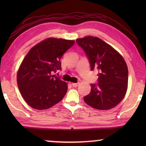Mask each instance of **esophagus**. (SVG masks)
Masks as SVG:
<instances>
[{"label": "esophagus", "instance_id": "esophagus-1", "mask_svg": "<svg viewBox=\"0 0 146 146\" xmlns=\"http://www.w3.org/2000/svg\"><path fill=\"white\" fill-rule=\"evenodd\" d=\"M78 83H72L71 84V85H72V86H73V87H76V86H78Z\"/></svg>", "mask_w": 146, "mask_h": 146}]
</instances>
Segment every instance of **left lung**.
Returning a JSON list of instances; mask_svg holds the SVG:
<instances>
[{"label":"left lung","mask_w":146,"mask_h":146,"mask_svg":"<svg viewBox=\"0 0 146 146\" xmlns=\"http://www.w3.org/2000/svg\"><path fill=\"white\" fill-rule=\"evenodd\" d=\"M84 51L91 70H97L98 84H91L84 102L95 109L108 110L115 107L124 97L128 83V69L122 55L98 37L88 36L76 40Z\"/></svg>","instance_id":"8db88e82"}]
</instances>
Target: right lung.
<instances>
[{"mask_svg": "<svg viewBox=\"0 0 146 146\" xmlns=\"http://www.w3.org/2000/svg\"><path fill=\"white\" fill-rule=\"evenodd\" d=\"M75 40L48 38L33 46L20 66L17 85L31 108L47 110L60 102L68 90L66 82L53 75L61 70L60 59Z\"/></svg>", "mask_w": 146, "mask_h": 146, "instance_id": "obj_1", "label": "right lung"}]
</instances>
